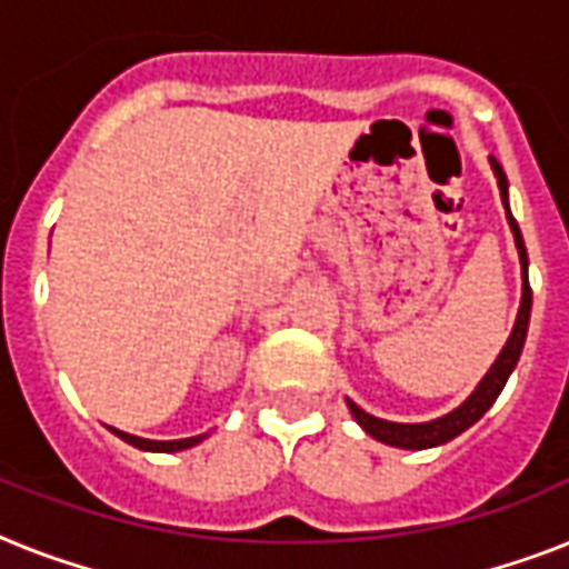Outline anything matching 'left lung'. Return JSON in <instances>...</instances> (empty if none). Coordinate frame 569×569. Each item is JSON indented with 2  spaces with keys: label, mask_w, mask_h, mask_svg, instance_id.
Masks as SVG:
<instances>
[{
  "label": "left lung",
  "mask_w": 569,
  "mask_h": 569,
  "mask_svg": "<svg viewBox=\"0 0 569 569\" xmlns=\"http://www.w3.org/2000/svg\"><path fill=\"white\" fill-rule=\"evenodd\" d=\"M496 171V180H499V191H502L505 209H508V180H505L502 164L490 159ZM508 223H511L513 230V241H517V250H520V262H522V303L520 312H517V325L511 330V339H508V346L502 348V355L490 366V372L485 375V380L478 383V389L472 396L458 407V410H451L449 416H442V419H433V422H422V425H401V422H387V419H378V416H369L366 410L355 405V401H348L351 407V413L360 425H363V431L375 440L387 442V446H396V449H431V446H440V442L455 440L458 433H463L469 425H476L481 416L487 413V407L493 405L499 392H502L505 380L508 375L513 372V366L520 360L522 355V342H526V333H529V316H531V286H529V253H526V244H522L520 227L513 221V214L508 212Z\"/></svg>",
  "instance_id": "8db88e82"
}]
</instances>
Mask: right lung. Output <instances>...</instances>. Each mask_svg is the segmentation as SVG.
<instances>
[{
    "mask_svg": "<svg viewBox=\"0 0 569 569\" xmlns=\"http://www.w3.org/2000/svg\"><path fill=\"white\" fill-rule=\"evenodd\" d=\"M114 431V428H111ZM120 440H127L129 446H136V449H144V451H180V449H191L200 442V437H189V440H141L136 433H127V431H114Z\"/></svg>",
    "mask_w": 569,
    "mask_h": 569,
    "instance_id": "obj_1",
    "label": "right lung"
}]
</instances>
